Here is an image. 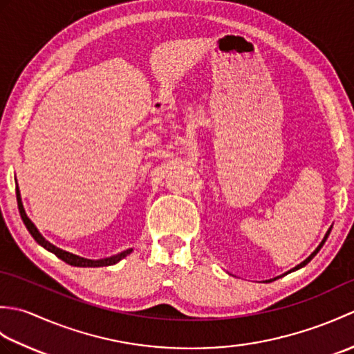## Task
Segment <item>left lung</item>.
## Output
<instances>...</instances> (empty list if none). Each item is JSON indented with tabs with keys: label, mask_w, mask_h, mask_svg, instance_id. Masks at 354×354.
<instances>
[{
	"label": "left lung",
	"mask_w": 354,
	"mask_h": 354,
	"mask_svg": "<svg viewBox=\"0 0 354 354\" xmlns=\"http://www.w3.org/2000/svg\"><path fill=\"white\" fill-rule=\"evenodd\" d=\"M328 234H330V230H328V231H327V234H326V237H324V239H322V242H321V243H319V246H318V248H317V250H315V251H313V252H312V254H310V255H309V257H307V259H306V260H304V261H303V263H299V265H298V266H297V268H295V269H299V268H303V266H306V265H307V263H309V261H310V260H312V259H313V257H315V255H317V254H318V251H319V250H321V248H322V245H324V243H326V240H327V237H328Z\"/></svg>",
	"instance_id": "left-lung-1"
}]
</instances>
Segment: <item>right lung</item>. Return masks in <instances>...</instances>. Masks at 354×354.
<instances>
[{
	"mask_svg": "<svg viewBox=\"0 0 354 354\" xmlns=\"http://www.w3.org/2000/svg\"><path fill=\"white\" fill-rule=\"evenodd\" d=\"M17 201H18V208H19V213H21V219L22 222H24V225L27 227L30 234L33 236V239L36 240L37 243H39L41 246H44L45 250H48L50 252H53L56 255V257H59L61 260H64L65 263H68V265L71 266H80V268H99V266H111V265H115V263H118L122 259H124L127 254H131L132 250H126L123 252H120L117 255H114V257H108V259H102V260H89V259H84V257H79V255L76 254H71V252H66L64 250H61V248L55 246L53 243H50L47 239H45L39 231H37V228L35 227V223L28 219L26 212H24V207H22V202H21V194H19V189L17 185Z\"/></svg>",
	"mask_w": 354,
	"mask_h": 354,
	"instance_id": "add662e5",
	"label": "right lung"
}]
</instances>
